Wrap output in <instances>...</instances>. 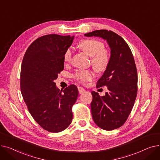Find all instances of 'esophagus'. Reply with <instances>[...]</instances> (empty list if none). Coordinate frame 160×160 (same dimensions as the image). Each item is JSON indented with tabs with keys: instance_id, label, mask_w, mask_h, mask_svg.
Wrapping results in <instances>:
<instances>
[{
	"instance_id": "obj_1",
	"label": "esophagus",
	"mask_w": 160,
	"mask_h": 160,
	"mask_svg": "<svg viewBox=\"0 0 160 160\" xmlns=\"http://www.w3.org/2000/svg\"><path fill=\"white\" fill-rule=\"evenodd\" d=\"M78 92L80 94H82L86 92V90L81 87H78Z\"/></svg>"
}]
</instances>
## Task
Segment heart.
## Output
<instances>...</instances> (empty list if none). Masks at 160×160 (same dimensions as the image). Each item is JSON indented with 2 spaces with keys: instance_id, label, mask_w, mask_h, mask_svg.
I'll use <instances>...</instances> for the list:
<instances>
[{
  "instance_id": "heart-1",
  "label": "heart",
  "mask_w": 160,
  "mask_h": 160,
  "mask_svg": "<svg viewBox=\"0 0 160 160\" xmlns=\"http://www.w3.org/2000/svg\"><path fill=\"white\" fill-rule=\"evenodd\" d=\"M78 46L83 52L91 56V64L97 71L101 72L107 69L110 62V56L101 41L95 39H85L80 41ZM72 50L71 48H68L64 54V62L67 63H70L72 60ZM73 77L77 81L86 83L93 80L95 77V74L92 70L80 69L74 74Z\"/></svg>"
}]
</instances>
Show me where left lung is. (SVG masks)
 I'll return each instance as SVG.
<instances>
[{"label": "left lung", "mask_w": 160, "mask_h": 160, "mask_svg": "<svg viewBox=\"0 0 160 160\" xmlns=\"http://www.w3.org/2000/svg\"><path fill=\"white\" fill-rule=\"evenodd\" d=\"M85 36L100 37L111 48L110 62L97 83V88L107 86L103 97L92 91V117L98 127L105 130L117 129L127 121L138 93V72L131 50L124 39L107 30H98Z\"/></svg>", "instance_id": "obj_1"}]
</instances>
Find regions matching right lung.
Masks as SVG:
<instances>
[{"label":"right lung","mask_w":160,"mask_h":160,"mask_svg":"<svg viewBox=\"0 0 160 160\" xmlns=\"http://www.w3.org/2000/svg\"><path fill=\"white\" fill-rule=\"evenodd\" d=\"M73 39L57 34L39 37L28 47L22 59V96L33 119L50 132L64 130L72 120L77 87L72 84L60 91L54 81L63 70L64 54Z\"/></svg>","instance_id":"obj_1"}]
</instances>
